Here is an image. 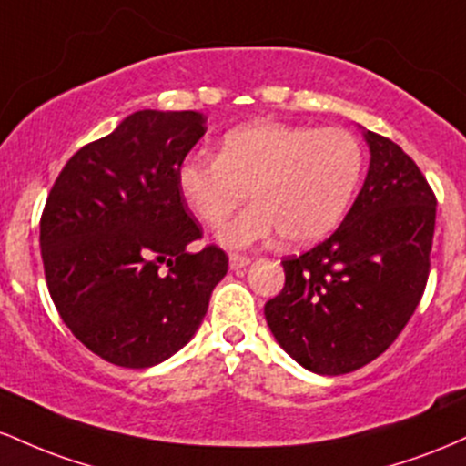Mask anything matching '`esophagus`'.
<instances>
[{
    "label": "esophagus",
    "mask_w": 466,
    "mask_h": 466,
    "mask_svg": "<svg viewBox=\"0 0 466 466\" xmlns=\"http://www.w3.org/2000/svg\"><path fill=\"white\" fill-rule=\"evenodd\" d=\"M251 263L249 256H240V254H229V269L238 271L243 269V267H248Z\"/></svg>",
    "instance_id": "34e87169"
}]
</instances>
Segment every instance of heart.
I'll return each instance as SVG.
<instances>
[{"label": "heart", "instance_id": "b5f03b06", "mask_svg": "<svg viewBox=\"0 0 466 466\" xmlns=\"http://www.w3.org/2000/svg\"><path fill=\"white\" fill-rule=\"evenodd\" d=\"M363 173V148L339 127L258 120L228 131L217 159L190 155L177 170L186 206L217 228L251 192L254 206L218 232L228 248H249L280 232L311 245L339 226Z\"/></svg>", "mask_w": 466, "mask_h": 466}]
</instances>
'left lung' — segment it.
Masks as SVG:
<instances>
[{
  "label": "left lung",
  "mask_w": 466,
  "mask_h": 466,
  "mask_svg": "<svg viewBox=\"0 0 466 466\" xmlns=\"http://www.w3.org/2000/svg\"><path fill=\"white\" fill-rule=\"evenodd\" d=\"M370 166L341 226L282 260L285 287L265 304L278 344L318 374L377 360L419 307L430 276L436 197L399 144L366 131Z\"/></svg>",
  "instance_id": "1"
}]
</instances>
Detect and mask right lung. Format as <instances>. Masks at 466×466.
Wrapping results in <instances>:
<instances>
[{"label": "right lung", "instance_id": "1", "mask_svg": "<svg viewBox=\"0 0 466 466\" xmlns=\"http://www.w3.org/2000/svg\"><path fill=\"white\" fill-rule=\"evenodd\" d=\"M199 111L144 109L63 166L41 215V258L58 315L94 355L151 368L192 339L228 274L201 238L177 170L206 133Z\"/></svg>", "mask_w": 466, "mask_h": 466}]
</instances>
